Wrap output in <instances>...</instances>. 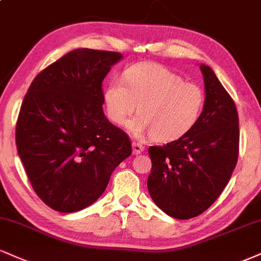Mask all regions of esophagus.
Returning <instances> with one entry per match:
<instances>
[{
  "label": "esophagus",
  "mask_w": 261,
  "mask_h": 261,
  "mask_svg": "<svg viewBox=\"0 0 261 261\" xmlns=\"http://www.w3.org/2000/svg\"><path fill=\"white\" fill-rule=\"evenodd\" d=\"M144 150V146L139 142H133V152L134 154H141Z\"/></svg>",
  "instance_id": "esophagus-1"
}]
</instances>
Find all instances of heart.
<instances>
[{"label": "heart", "mask_w": 261, "mask_h": 261, "mask_svg": "<svg viewBox=\"0 0 261 261\" xmlns=\"http://www.w3.org/2000/svg\"><path fill=\"white\" fill-rule=\"evenodd\" d=\"M113 79L105 91L107 114L117 125L126 121L139 105V113L127 124L136 136L152 135L159 142H171L196 127L205 107L199 85L156 63H139Z\"/></svg>", "instance_id": "1"}]
</instances>
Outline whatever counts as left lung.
Segmentation results:
<instances>
[{
  "label": "left lung",
  "mask_w": 261,
  "mask_h": 261,
  "mask_svg": "<svg viewBox=\"0 0 261 261\" xmlns=\"http://www.w3.org/2000/svg\"><path fill=\"white\" fill-rule=\"evenodd\" d=\"M200 71L205 107L198 124L181 139L148 148L150 197L163 212L180 220L198 216L219 198L238 159L236 105L212 68L202 64Z\"/></svg>",
  "instance_id": "8db88e82"
}]
</instances>
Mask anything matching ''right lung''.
<instances>
[{
    "mask_svg": "<svg viewBox=\"0 0 261 261\" xmlns=\"http://www.w3.org/2000/svg\"><path fill=\"white\" fill-rule=\"evenodd\" d=\"M121 53L77 48L36 75L21 103L15 143L28 177L49 208L74 213L102 196L133 153L103 113V79Z\"/></svg>",
    "mask_w": 261,
    "mask_h": 261,
    "instance_id": "obj_1",
    "label": "right lung"
}]
</instances>
